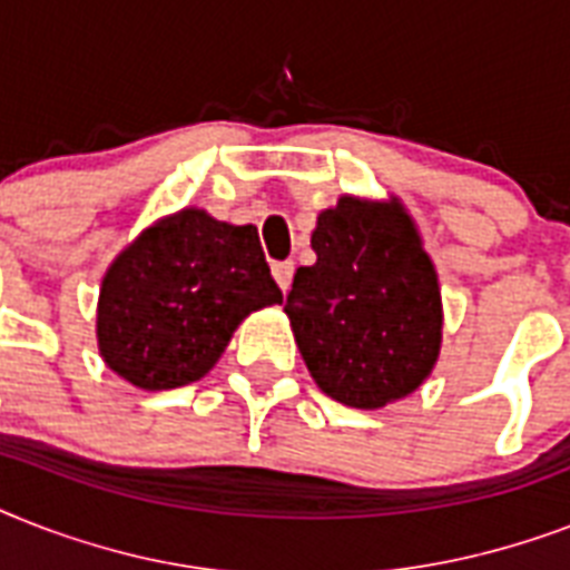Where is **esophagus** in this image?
<instances>
[{
	"instance_id": "1",
	"label": "esophagus",
	"mask_w": 570,
	"mask_h": 570,
	"mask_svg": "<svg viewBox=\"0 0 570 570\" xmlns=\"http://www.w3.org/2000/svg\"><path fill=\"white\" fill-rule=\"evenodd\" d=\"M272 275H275L277 286L281 289H289V284H293V275H295V263L293 259H284V263H272Z\"/></svg>"
}]
</instances>
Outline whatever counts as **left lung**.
Listing matches in <instances>:
<instances>
[{"instance_id":"obj_1","label":"left lung","mask_w":570,"mask_h":570,"mask_svg":"<svg viewBox=\"0 0 570 570\" xmlns=\"http://www.w3.org/2000/svg\"><path fill=\"white\" fill-rule=\"evenodd\" d=\"M316 263L284 311L322 393L375 411L432 375L443 337L438 272L399 197L343 195L316 218Z\"/></svg>"}]
</instances>
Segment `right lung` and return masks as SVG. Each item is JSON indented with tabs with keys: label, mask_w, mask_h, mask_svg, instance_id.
Wrapping results in <instances>:
<instances>
[{
	"label": "right lung",
	"mask_w": 570,
	"mask_h": 570,
	"mask_svg": "<svg viewBox=\"0 0 570 570\" xmlns=\"http://www.w3.org/2000/svg\"><path fill=\"white\" fill-rule=\"evenodd\" d=\"M281 302L257 227L189 206L115 257L97 302V346L136 387H183L213 370L248 313Z\"/></svg>",
	"instance_id": "right-lung-1"
}]
</instances>
